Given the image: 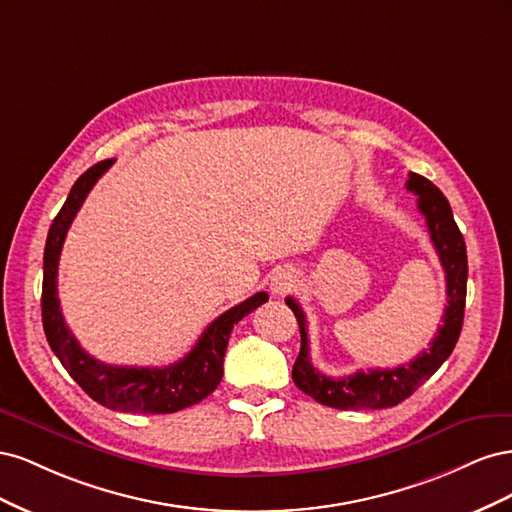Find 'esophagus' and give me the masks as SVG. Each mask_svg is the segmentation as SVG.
I'll return each mask as SVG.
<instances>
[{
  "label": "esophagus",
  "mask_w": 512,
  "mask_h": 512,
  "mask_svg": "<svg viewBox=\"0 0 512 512\" xmlns=\"http://www.w3.org/2000/svg\"><path fill=\"white\" fill-rule=\"evenodd\" d=\"M294 286H297V275L292 269H280L275 271L271 277V292L275 297H284Z\"/></svg>",
  "instance_id": "esophagus-1"
}]
</instances>
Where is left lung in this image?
I'll return each mask as SVG.
<instances>
[{
  "label": "left lung",
  "instance_id": "left-lung-1",
  "mask_svg": "<svg viewBox=\"0 0 512 512\" xmlns=\"http://www.w3.org/2000/svg\"><path fill=\"white\" fill-rule=\"evenodd\" d=\"M406 190L418 196V211L423 213L429 239L433 247H436L442 269L446 273L448 305L442 316V327L438 329V335L431 339L429 348L418 354L408 365H399L395 369L356 371V374L346 378H329L320 374L312 359H309L305 314L299 303L288 297L286 305L297 316L301 331V352L292 365V380L305 395L314 397L322 406L337 410L393 408L408 399L418 386L436 374L440 365L451 356L459 339L468 286L466 241H463V235L455 224L446 196L429 179L410 173Z\"/></svg>",
  "mask_w": 512,
  "mask_h": 512
}]
</instances>
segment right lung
Returning a JSON list of instances; mask_svg holds the SVG:
<instances>
[{
  "mask_svg": "<svg viewBox=\"0 0 512 512\" xmlns=\"http://www.w3.org/2000/svg\"><path fill=\"white\" fill-rule=\"evenodd\" d=\"M115 160H104L91 166L76 179L49 228L44 245V277H42V324L44 335L57 359L68 369V374L81 389L104 408L117 412L141 414H170L190 408L211 395L224 376V354L232 327L252 314L256 307L269 301L267 292H256L254 297L230 307L215 318L196 346L181 361L168 367H117L106 365L89 356L76 342L66 327L64 314L57 299V267L68 228L79 213L83 200L96 181L113 166Z\"/></svg>",
  "mask_w": 512,
  "mask_h": 512,
  "instance_id": "1",
  "label": "right lung"
}]
</instances>
